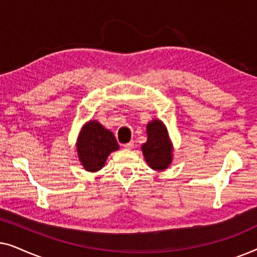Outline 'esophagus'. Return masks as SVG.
<instances>
[{
	"label": "esophagus",
	"mask_w": 257,
	"mask_h": 257,
	"mask_svg": "<svg viewBox=\"0 0 257 257\" xmlns=\"http://www.w3.org/2000/svg\"><path fill=\"white\" fill-rule=\"evenodd\" d=\"M135 146V143L133 142H130V143H126V144H124V145H122V147H124V149H127V150H130V149H132V147Z\"/></svg>",
	"instance_id": "34e87169"
}]
</instances>
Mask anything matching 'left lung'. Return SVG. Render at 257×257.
I'll use <instances>...</instances> for the list:
<instances>
[{
  "mask_svg": "<svg viewBox=\"0 0 257 257\" xmlns=\"http://www.w3.org/2000/svg\"><path fill=\"white\" fill-rule=\"evenodd\" d=\"M147 142L143 144L142 151L145 160L152 170L164 171L173 159V146L164 122L153 119L146 126Z\"/></svg>",
  "mask_w": 257,
  "mask_h": 257,
  "instance_id": "obj_1",
  "label": "left lung"
}]
</instances>
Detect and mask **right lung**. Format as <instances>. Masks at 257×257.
Returning a JSON list of instances; mask_svg holds the SVG:
<instances>
[{
	"mask_svg": "<svg viewBox=\"0 0 257 257\" xmlns=\"http://www.w3.org/2000/svg\"><path fill=\"white\" fill-rule=\"evenodd\" d=\"M118 149L119 145L113 133L98 121H87L80 130L77 140V153L86 171H99L104 167L108 154Z\"/></svg>",
	"mask_w": 257,
	"mask_h": 257,
	"instance_id": "add662e5",
	"label": "right lung"
}]
</instances>
